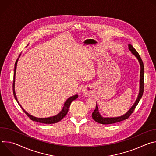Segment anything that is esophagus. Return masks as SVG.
I'll return each instance as SVG.
<instances>
[{"mask_svg":"<svg viewBox=\"0 0 156 156\" xmlns=\"http://www.w3.org/2000/svg\"><path fill=\"white\" fill-rule=\"evenodd\" d=\"M82 92H83V93H84V94H87V91L86 90L85 88H83V90H82Z\"/></svg>","mask_w":156,"mask_h":156,"instance_id":"obj_1","label":"esophagus"}]
</instances>
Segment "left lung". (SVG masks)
<instances>
[{"label": "left lung", "mask_w": 156, "mask_h": 156, "mask_svg": "<svg viewBox=\"0 0 156 156\" xmlns=\"http://www.w3.org/2000/svg\"><path fill=\"white\" fill-rule=\"evenodd\" d=\"M128 49H129V51H130L131 53L138 59L139 63L140 65V90H139V93H138L137 99H136L135 102L133 104V105L127 111V112H126V114H125L123 115H121L120 117H103L99 113L98 105V104H96V108L92 114V117L94 121H96V122H98L99 123L103 124V125H108V124L117 123V122H121V121L127 119L130 116V115L133 113V111H134L135 107H136V105H138V102H140L141 98H142L143 91H144V68L143 62L139 54L136 52L135 49L129 44H128Z\"/></svg>", "instance_id": "obj_1"}]
</instances>
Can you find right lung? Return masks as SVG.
<instances>
[{
	"label": "right lung",
	"mask_w": 156,
	"mask_h": 156,
	"mask_svg": "<svg viewBox=\"0 0 156 156\" xmlns=\"http://www.w3.org/2000/svg\"><path fill=\"white\" fill-rule=\"evenodd\" d=\"M20 55H21V54H20L18 58H17V60H16V62L15 63V68H14L13 83V95H14L15 99H16V102H18L19 105L21 107L22 110L24 111V112H25V114L28 115V117L31 120H32L33 121H35V122H39V123H46V124H52V123H55L58 122L63 117H65V115H66V114H67L68 111H69V107H70V104L72 103V102L73 101H74V100H75L76 99L78 98V94H75V95L72 96L70 97L69 98H68L67 100H66L65 102L62 110L60 111V112L58 114H57L56 115H54V116H52V117H47V118H37V117H34V116L30 115V114H28L27 112V111L23 107H22V106L20 104V103H19V102H18V101L17 99V98H16V93H15V74H16V65H17V62L18 61V59H19V57H20Z\"/></svg>",
	"instance_id": "add662e5"
}]
</instances>
